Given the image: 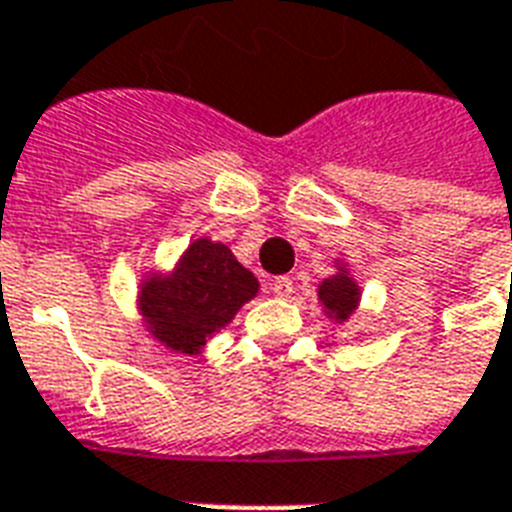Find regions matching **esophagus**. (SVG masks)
<instances>
[{
	"mask_svg": "<svg viewBox=\"0 0 512 512\" xmlns=\"http://www.w3.org/2000/svg\"><path fill=\"white\" fill-rule=\"evenodd\" d=\"M268 289H271L276 297H289L292 295V289H295V284H292L289 276H276V279L268 281Z\"/></svg>",
	"mask_w": 512,
	"mask_h": 512,
	"instance_id": "1",
	"label": "esophagus"
}]
</instances>
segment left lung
I'll use <instances>...</instances> for the list:
<instances>
[{"label": "left lung", "instance_id": "left-lung-1", "mask_svg": "<svg viewBox=\"0 0 512 512\" xmlns=\"http://www.w3.org/2000/svg\"><path fill=\"white\" fill-rule=\"evenodd\" d=\"M319 300L324 305L329 319H335L337 324L348 321L353 316V311L358 308V300H361V289L353 279L345 265L337 263V273L329 276L319 284Z\"/></svg>", "mask_w": 512, "mask_h": 512}]
</instances>
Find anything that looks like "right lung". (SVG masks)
Here are the masks:
<instances>
[{"label":"right lung","mask_w":512,"mask_h":512,"mask_svg":"<svg viewBox=\"0 0 512 512\" xmlns=\"http://www.w3.org/2000/svg\"><path fill=\"white\" fill-rule=\"evenodd\" d=\"M257 289L252 271L231 249L204 236L188 244L167 276L154 271L140 281V316L162 345L196 356L209 337L231 324Z\"/></svg>","instance_id":"add662e5"}]
</instances>
